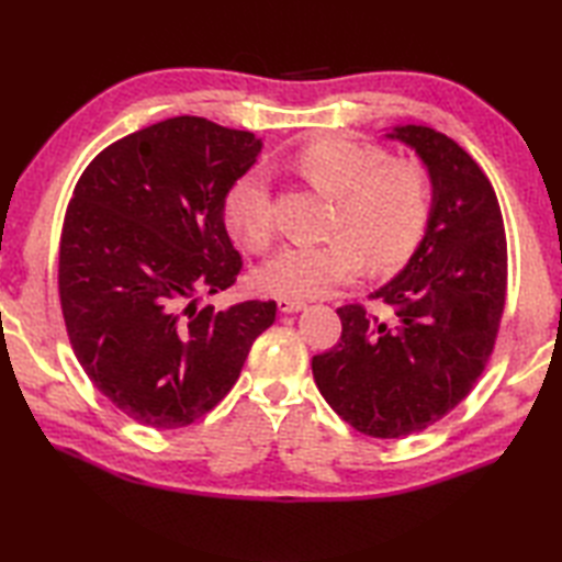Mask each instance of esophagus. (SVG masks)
<instances>
[{
	"label": "esophagus",
	"instance_id": "34e87169",
	"mask_svg": "<svg viewBox=\"0 0 562 562\" xmlns=\"http://www.w3.org/2000/svg\"><path fill=\"white\" fill-rule=\"evenodd\" d=\"M278 306H280L282 314H294V312H302V308H306V302L290 300V296H280Z\"/></svg>",
	"mask_w": 562,
	"mask_h": 562
}]
</instances>
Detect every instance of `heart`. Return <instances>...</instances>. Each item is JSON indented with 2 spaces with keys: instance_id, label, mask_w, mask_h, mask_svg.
<instances>
[{
  "instance_id": "1",
  "label": "heart",
  "mask_w": 562,
  "mask_h": 562,
  "mask_svg": "<svg viewBox=\"0 0 562 562\" xmlns=\"http://www.w3.org/2000/svg\"><path fill=\"white\" fill-rule=\"evenodd\" d=\"M300 169L318 190L338 200L336 234L328 241L282 246L256 274L274 296L326 294L364 268L393 270L420 246L432 186L420 164L396 159L369 142L326 137L300 154ZM224 222L248 248H266L274 232L272 193L260 169L246 171L224 198Z\"/></svg>"
}]
</instances>
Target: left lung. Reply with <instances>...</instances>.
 <instances>
[{
    "mask_svg": "<svg viewBox=\"0 0 562 562\" xmlns=\"http://www.w3.org/2000/svg\"><path fill=\"white\" fill-rule=\"evenodd\" d=\"M415 149L432 183L420 246L372 300L338 308L342 336L312 360L321 396L357 432L398 439L469 396L491 360L507 294V238L497 195L469 151L425 125L386 135Z\"/></svg>",
    "mask_w": 562,
    "mask_h": 562,
    "instance_id": "1",
    "label": "left lung"
}]
</instances>
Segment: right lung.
I'll use <instances>...</instances> for the list:
<instances>
[{
  "mask_svg": "<svg viewBox=\"0 0 562 562\" xmlns=\"http://www.w3.org/2000/svg\"><path fill=\"white\" fill-rule=\"evenodd\" d=\"M254 133L178 115L105 147L77 181L59 238V304L83 372L133 420L195 423L236 384L278 304L224 312L244 260L224 198L256 164Z\"/></svg>",
  "mask_w": 562,
  "mask_h": 562,
  "instance_id": "1",
  "label": "right lung"
}]
</instances>
